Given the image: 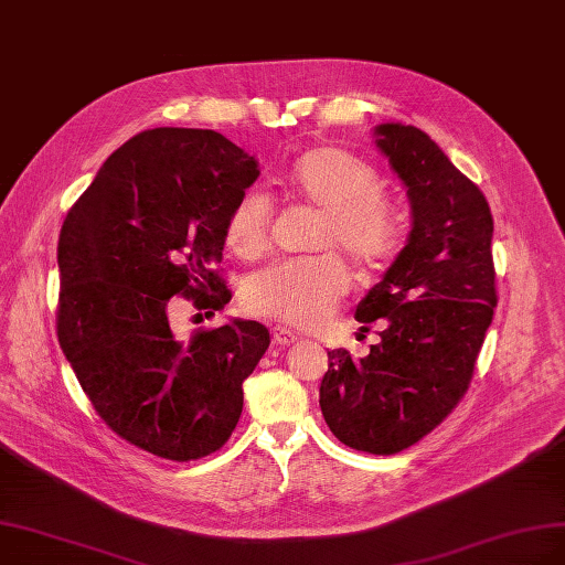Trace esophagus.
I'll list each match as a JSON object with an SVG mask.
<instances>
[{
  "instance_id": "obj_1",
  "label": "esophagus",
  "mask_w": 565,
  "mask_h": 565,
  "mask_svg": "<svg viewBox=\"0 0 565 565\" xmlns=\"http://www.w3.org/2000/svg\"><path fill=\"white\" fill-rule=\"evenodd\" d=\"M271 340H275V344H279V347H290L300 340V335L284 326H277L275 330H271Z\"/></svg>"
}]
</instances>
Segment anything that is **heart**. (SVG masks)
<instances>
[{"mask_svg":"<svg viewBox=\"0 0 565 565\" xmlns=\"http://www.w3.org/2000/svg\"><path fill=\"white\" fill-rule=\"evenodd\" d=\"M286 191L315 206L321 221L315 248H342L361 269H377L398 246L401 225L393 202L382 193L377 167L342 146H315L284 174ZM275 204L260 188H246L225 216V246L242 260H256L269 246ZM349 269L335 254L267 265L242 284L246 311L294 328H317L349 290Z\"/></svg>","mask_w":565,"mask_h":565,"instance_id":"heart-1","label":"heart"}]
</instances>
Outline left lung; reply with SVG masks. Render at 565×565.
I'll use <instances>...</instances> for the list:
<instances>
[{"mask_svg":"<svg viewBox=\"0 0 565 565\" xmlns=\"http://www.w3.org/2000/svg\"><path fill=\"white\" fill-rule=\"evenodd\" d=\"M377 146L412 204L405 248L356 307L380 344L353 361L328 351L321 412L351 449L398 454L440 426L466 395L493 319V216L484 193L414 125L386 122Z\"/></svg>","mask_w":565,"mask_h":565,"instance_id":"8db88e82","label":"left lung"}]
</instances>
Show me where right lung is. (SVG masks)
I'll list each match as a JSON object with an SVG mask.
<instances>
[{"instance_id": "1", "label": "right lung", "mask_w": 565, "mask_h": 565, "mask_svg": "<svg viewBox=\"0 0 565 565\" xmlns=\"http://www.w3.org/2000/svg\"><path fill=\"white\" fill-rule=\"evenodd\" d=\"M258 162L223 135L143 130L109 156L57 239V342L99 419L167 461H195L233 435L269 330L230 321L177 338L170 298L206 317L233 294L218 269L233 202Z\"/></svg>"}]
</instances>
